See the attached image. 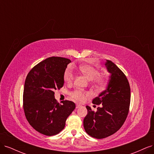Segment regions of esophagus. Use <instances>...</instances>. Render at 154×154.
Here are the masks:
<instances>
[{
    "label": "esophagus",
    "instance_id": "esophagus-1",
    "mask_svg": "<svg viewBox=\"0 0 154 154\" xmlns=\"http://www.w3.org/2000/svg\"><path fill=\"white\" fill-rule=\"evenodd\" d=\"M81 106V105H80V104H77L76 105V109H78L79 107H80Z\"/></svg>",
    "mask_w": 154,
    "mask_h": 154
}]
</instances>
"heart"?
<instances>
[{
	"instance_id": "1",
	"label": "heart",
	"mask_w": 154,
	"mask_h": 154,
	"mask_svg": "<svg viewBox=\"0 0 154 154\" xmlns=\"http://www.w3.org/2000/svg\"><path fill=\"white\" fill-rule=\"evenodd\" d=\"M79 71L88 80H91L92 84L96 86L103 87H104L107 82L106 78L103 74H99V71L96 69L88 65H82L79 67ZM74 80V74L72 70L70 68H67L63 74L64 82L71 84ZM88 95V93L81 90H74L70 92V96L71 98L78 102H82L84 101L85 96Z\"/></svg>"
}]
</instances>
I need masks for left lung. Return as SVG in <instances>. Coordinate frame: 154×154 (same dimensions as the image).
<instances>
[{
	"label": "left lung",
	"instance_id": "left-lung-1",
	"mask_svg": "<svg viewBox=\"0 0 154 154\" xmlns=\"http://www.w3.org/2000/svg\"><path fill=\"white\" fill-rule=\"evenodd\" d=\"M105 66L111 74L106 89L92 100L100 105L97 111L87 106V115L83 127L91 137L103 139L114 134L122 127L129 112L130 87L125 74L112 62L106 60Z\"/></svg>",
	"mask_w": 154,
	"mask_h": 154
}]
</instances>
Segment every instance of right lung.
<instances>
[{
	"mask_svg": "<svg viewBox=\"0 0 154 154\" xmlns=\"http://www.w3.org/2000/svg\"><path fill=\"white\" fill-rule=\"evenodd\" d=\"M71 62L66 58L49 57L32 67L26 78L23 93L26 118L32 128L45 136L61 132L76 108L71 101L60 104L54 98V91L63 87V74Z\"/></svg>",
	"mask_w": 154,
	"mask_h": 154,
	"instance_id": "add662e5",
	"label": "right lung"
}]
</instances>
